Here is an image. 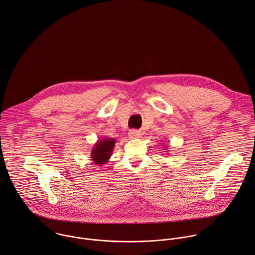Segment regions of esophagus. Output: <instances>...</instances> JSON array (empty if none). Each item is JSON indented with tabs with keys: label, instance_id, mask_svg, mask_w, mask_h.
<instances>
[{
	"label": "esophagus",
	"instance_id": "1",
	"mask_svg": "<svg viewBox=\"0 0 255 255\" xmlns=\"http://www.w3.org/2000/svg\"><path fill=\"white\" fill-rule=\"evenodd\" d=\"M128 136L131 139H137V138L141 137V132L138 131V130H130L129 133H128Z\"/></svg>",
	"mask_w": 255,
	"mask_h": 255
}]
</instances>
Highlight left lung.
<instances>
[{
  "mask_svg": "<svg viewBox=\"0 0 255 255\" xmlns=\"http://www.w3.org/2000/svg\"><path fill=\"white\" fill-rule=\"evenodd\" d=\"M164 147H165V146H164ZM164 150H166V149H164Z\"/></svg>",
  "mask_w": 255,
  "mask_h": 255,
  "instance_id": "8db88e82",
  "label": "left lung"
}]
</instances>
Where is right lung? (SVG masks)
<instances>
[{"instance_id":"1","label":"right lung","mask_w":255,"mask_h":255,"mask_svg":"<svg viewBox=\"0 0 255 255\" xmlns=\"http://www.w3.org/2000/svg\"><path fill=\"white\" fill-rule=\"evenodd\" d=\"M116 140L114 138L103 137L98 140L91 150V160L95 165H103L107 163L112 155Z\"/></svg>"}]
</instances>
